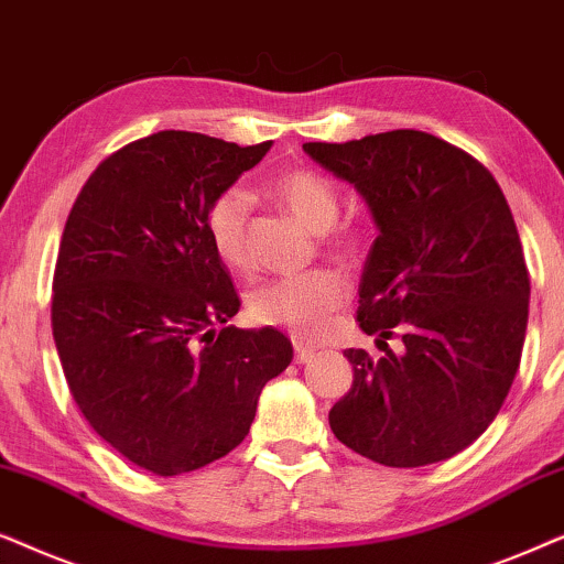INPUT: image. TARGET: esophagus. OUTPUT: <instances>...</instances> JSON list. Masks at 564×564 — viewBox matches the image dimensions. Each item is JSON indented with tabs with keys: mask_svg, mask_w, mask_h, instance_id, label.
Masks as SVG:
<instances>
[{
	"mask_svg": "<svg viewBox=\"0 0 564 564\" xmlns=\"http://www.w3.org/2000/svg\"><path fill=\"white\" fill-rule=\"evenodd\" d=\"M294 350H296V364H306V360H312L314 352H317L312 348V345L299 340V337H294Z\"/></svg>",
	"mask_w": 564,
	"mask_h": 564,
	"instance_id": "esophagus-1",
	"label": "esophagus"
}]
</instances>
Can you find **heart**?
<instances>
[{
  "label": "heart",
  "instance_id": "heart-1",
  "mask_svg": "<svg viewBox=\"0 0 564 564\" xmlns=\"http://www.w3.org/2000/svg\"><path fill=\"white\" fill-rule=\"evenodd\" d=\"M270 198L283 212L314 235L333 229L340 214V195L335 185L319 172L296 167L275 175L268 185ZM247 219H250V195L242 187H227L206 208V235L214 252L231 268L247 265ZM329 247L337 254L356 252V237L350 231L329 235ZM348 299V286L335 270H310V273L281 278L258 289L250 299V314L260 325L286 327L296 337H319L329 317Z\"/></svg>",
  "mask_w": 564,
  "mask_h": 564
}]
</instances>
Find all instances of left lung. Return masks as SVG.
Here are the masks:
<instances>
[{
    "mask_svg": "<svg viewBox=\"0 0 564 564\" xmlns=\"http://www.w3.org/2000/svg\"><path fill=\"white\" fill-rule=\"evenodd\" d=\"M304 152L350 183L379 237L358 286V322L386 348H348L352 387L329 410L337 441L384 467H425L487 431L521 364L529 270L506 195L462 149L387 131Z\"/></svg>",
    "mask_w": 564,
    "mask_h": 564,
    "instance_id": "8db88e82",
    "label": "left lung"
}]
</instances>
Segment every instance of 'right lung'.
I'll return each mask as SVG.
<instances>
[{
	"label": "right lung",
	"mask_w": 564,
	"mask_h": 564,
	"mask_svg": "<svg viewBox=\"0 0 564 564\" xmlns=\"http://www.w3.org/2000/svg\"><path fill=\"white\" fill-rule=\"evenodd\" d=\"M268 149L152 133L102 160L66 219L51 299L66 384L105 444L152 475L242 444L262 387L294 358L275 327L227 325L239 296L204 224Z\"/></svg>",
	"instance_id": "right-lung-1"
}]
</instances>
